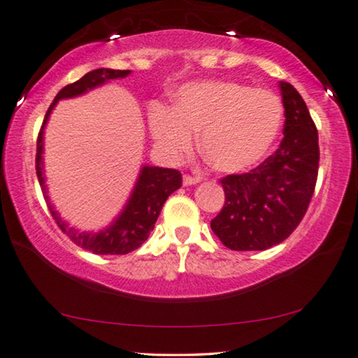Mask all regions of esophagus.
<instances>
[{
	"instance_id": "34e87169",
	"label": "esophagus",
	"mask_w": 358,
	"mask_h": 358,
	"mask_svg": "<svg viewBox=\"0 0 358 358\" xmlns=\"http://www.w3.org/2000/svg\"><path fill=\"white\" fill-rule=\"evenodd\" d=\"M200 178H198V176H190V174H184V178H182V182H184V185H194V184H198L200 182Z\"/></svg>"
}]
</instances>
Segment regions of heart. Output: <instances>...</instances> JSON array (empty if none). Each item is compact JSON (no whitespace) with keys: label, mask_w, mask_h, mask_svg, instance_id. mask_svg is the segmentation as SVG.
Masks as SVG:
<instances>
[{"label":"heart","mask_w":358,"mask_h":358,"mask_svg":"<svg viewBox=\"0 0 358 358\" xmlns=\"http://www.w3.org/2000/svg\"><path fill=\"white\" fill-rule=\"evenodd\" d=\"M152 136L169 157H180L201 131V152L219 171L236 173L261 162L283 123V106L267 90L234 81L184 85L173 108L152 106Z\"/></svg>","instance_id":"b5f03b06"}]
</instances>
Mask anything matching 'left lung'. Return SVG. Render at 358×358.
<instances>
[{"label":"left lung","instance_id":"8db88e82","mask_svg":"<svg viewBox=\"0 0 358 358\" xmlns=\"http://www.w3.org/2000/svg\"><path fill=\"white\" fill-rule=\"evenodd\" d=\"M280 91L285 107L280 147L250 173L219 180L225 203L211 229L229 250L261 251L282 243L302 221L315 190L317 126L293 86L280 81Z\"/></svg>","mask_w":358,"mask_h":358}]
</instances>
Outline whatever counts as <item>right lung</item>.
<instances>
[{"instance_id":"1","label":"right lung","mask_w":358,"mask_h":358,"mask_svg":"<svg viewBox=\"0 0 358 358\" xmlns=\"http://www.w3.org/2000/svg\"><path fill=\"white\" fill-rule=\"evenodd\" d=\"M129 75V70H112V69H97L86 73L83 78H80L75 83L64 86L54 97L51 106H49L46 117L43 120L41 129L38 133L36 139V158L35 168L38 182H40L43 194L48 201V210L52 214V219L59 225V229L73 241L76 246L86 251L94 252V255H128L144 243L148 235L155 227V222L160 211L168 200V196L178 190L182 185V174L178 169L157 168V166H144L141 171L139 180L134 187L133 195H131L128 205L124 211L120 214V217L115 221L107 230L99 234H86L78 232L73 227H69V224L62 221L54 206L49 203L46 195L45 178H43V128L49 118V113L52 112L56 102L60 99L75 97L92 90L99 85L106 83L108 80L123 78Z\"/></svg>"}]
</instances>
